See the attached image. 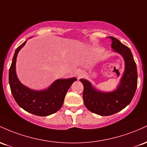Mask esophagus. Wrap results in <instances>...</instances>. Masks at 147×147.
<instances>
[{"mask_svg": "<svg viewBox=\"0 0 147 147\" xmlns=\"http://www.w3.org/2000/svg\"><path fill=\"white\" fill-rule=\"evenodd\" d=\"M82 72L81 71H78L77 72V76H78V78H80V77L82 76Z\"/></svg>", "mask_w": 147, "mask_h": 147, "instance_id": "obj_1", "label": "esophagus"}]
</instances>
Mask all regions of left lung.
Masks as SVG:
<instances>
[{"label":"left lung","mask_w":147,"mask_h":147,"mask_svg":"<svg viewBox=\"0 0 147 147\" xmlns=\"http://www.w3.org/2000/svg\"><path fill=\"white\" fill-rule=\"evenodd\" d=\"M111 47L123 56L125 71L117 89L113 92L104 93L95 90L88 80L80 79L84 86L83 100L86 108L92 113L101 116H109L118 113L131 103L138 85L136 63L130 49L114 37Z\"/></svg>","instance_id":"left-lung-1"}]
</instances>
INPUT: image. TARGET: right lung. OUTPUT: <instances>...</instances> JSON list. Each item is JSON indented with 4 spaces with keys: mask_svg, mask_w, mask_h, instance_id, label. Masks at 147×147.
Here are the masks:
<instances>
[{
    "mask_svg": "<svg viewBox=\"0 0 147 147\" xmlns=\"http://www.w3.org/2000/svg\"><path fill=\"white\" fill-rule=\"evenodd\" d=\"M26 41L16 49L9 71V83L14 100L26 111L37 116H48L60 109L67 91L76 80L75 78L55 80L47 90L34 91L19 82L16 74V61L18 53Z\"/></svg>",
    "mask_w": 147,
    "mask_h": 147,
    "instance_id": "1",
    "label": "right lung"
}]
</instances>
